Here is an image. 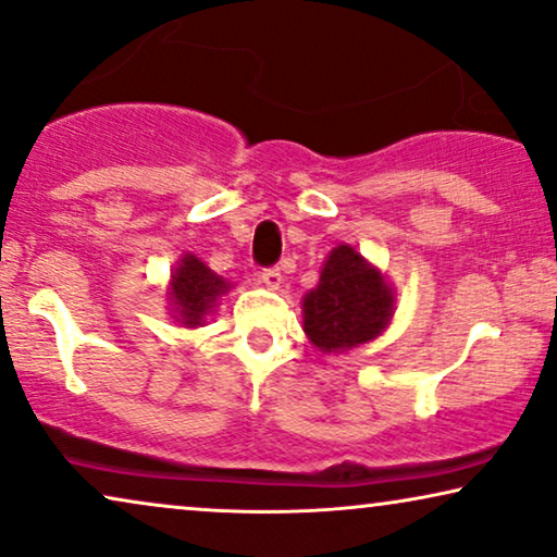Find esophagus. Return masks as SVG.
I'll return each mask as SVG.
<instances>
[{"instance_id":"1","label":"esophagus","mask_w":557,"mask_h":557,"mask_svg":"<svg viewBox=\"0 0 557 557\" xmlns=\"http://www.w3.org/2000/svg\"><path fill=\"white\" fill-rule=\"evenodd\" d=\"M259 283H264L267 287H272V290H277V287L283 285V272H280L277 267H267V270L259 272Z\"/></svg>"}]
</instances>
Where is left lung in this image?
<instances>
[{"mask_svg": "<svg viewBox=\"0 0 557 557\" xmlns=\"http://www.w3.org/2000/svg\"><path fill=\"white\" fill-rule=\"evenodd\" d=\"M392 313L395 298L384 277L346 244L331 251L318 287L302 300L308 338L329 354L372 341Z\"/></svg>", "mask_w": 557, "mask_h": 557, "instance_id": "1", "label": "left lung"}]
</instances>
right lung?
I'll use <instances>...</instances> for the list:
<instances>
[{"label": "right lung", "instance_id": "1", "mask_svg": "<svg viewBox=\"0 0 557 557\" xmlns=\"http://www.w3.org/2000/svg\"><path fill=\"white\" fill-rule=\"evenodd\" d=\"M228 290L226 280L213 274L198 257H183L173 274V295L175 313L185 325H201L203 315L213 308L219 295Z\"/></svg>", "mask_w": 557, "mask_h": 557}]
</instances>
